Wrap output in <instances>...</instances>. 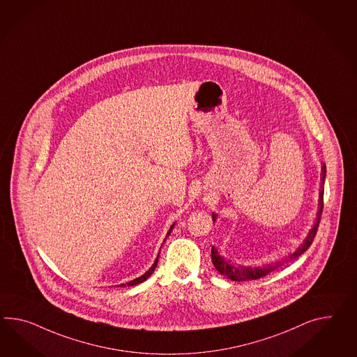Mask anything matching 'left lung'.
Returning <instances> with one entry per match:
<instances>
[{
  "label": "left lung",
  "instance_id": "obj_1",
  "mask_svg": "<svg viewBox=\"0 0 357 357\" xmlns=\"http://www.w3.org/2000/svg\"><path fill=\"white\" fill-rule=\"evenodd\" d=\"M325 176H326V165H322L321 167V190H320V201H319V212H317V220H316V224L314 227L312 228L308 237L305 238L304 243L302 246L299 247L294 254H290L289 256H286L284 260L281 263H275L273 265H266V266H256V268H250V266H234V265L228 264L227 260H224L221 256L219 255L218 250L215 247H212L211 250V254H212V261L215 268L219 271L221 275L228 277L233 281H247V280H257L263 275H269L271 272H273L275 269L281 268L282 265L289 263L290 260H294L296 257L302 255L303 252H305L310 247H311L313 239L317 234V230H319V225H320L321 215H322V208H324V183H325ZM215 215H212V219L215 221Z\"/></svg>",
  "mask_w": 357,
  "mask_h": 357
}]
</instances>
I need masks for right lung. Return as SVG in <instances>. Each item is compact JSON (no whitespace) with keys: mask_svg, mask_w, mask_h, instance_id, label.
Here are the masks:
<instances>
[{"mask_svg":"<svg viewBox=\"0 0 357 357\" xmlns=\"http://www.w3.org/2000/svg\"><path fill=\"white\" fill-rule=\"evenodd\" d=\"M172 228H174V225H172V227H171V229H169L168 234L171 233V230H172ZM158 257H159V256H158ZM158 257H156V260L155 261H154V264H153V266H151V268H150V269L147 271L145 275H141V277H138V278H136V280H133V281H130V282H127V284H119V286H124V287H126V286H135V284H141V282H144V281H145V280H147V278H149V277L151 275V273L154 272V269H155L156 268V264H158Z\"/></svg>","mask_w":357,"mask_h":357,"instance_id":"1","label":"right lung"}]
</instances>
